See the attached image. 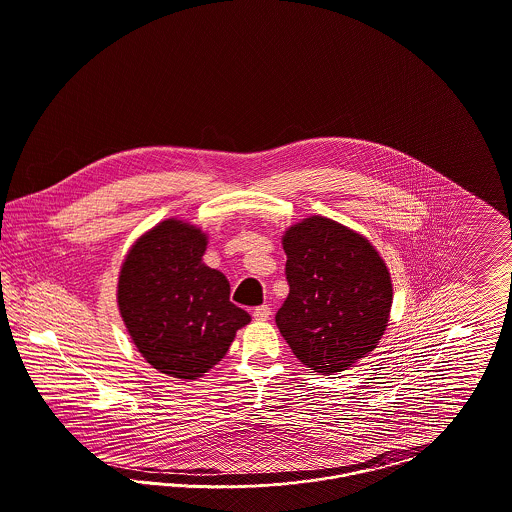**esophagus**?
Segmentation results:
<instances>
[{
	"mask_svg": "<svg viewBox=\"0 0 512 512\" xmlns=\"http://www.w3.org/2000/svg\"><path fill=\"white\" fill-rule=\"evenodd\" d=\"M253 318L255 320H259V322H265L270 318V307L268 305H261V307H257L255 311H253Z\"/></svg>",
	"mask_w": 512,
	"mask_h": 512,
	"instance_id": "obj_1",
	"label": "esophagus"
}]
</instances>
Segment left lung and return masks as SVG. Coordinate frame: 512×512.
Returning <instances> with one entry per match:
<instances>
[{
  "instance_id": "left-lung-1",
  "label": "left lung",
  "mask_w": 512,
  "mask_h": 512,
  "mask_svg": "<svg viewBox=\"0 0 512 512\" xmlns=\"http://www.w3.org/2000/svg\"><path fill=\"white\" fill-rule=\"evenodd\" d=\"M290 293L276 324L293 355L338 374L378 347L390 322V268L361 232L320 215L282 236Z\"/></svg>"
}]
</instances>
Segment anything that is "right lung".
Returning a JSON list of instances; mask_svg holds the SVG:
<instances>
[{
    "label": "right lung",
    "instance_id": "obj_1",
    "mask_svg": "<svg viewBox=\"0 0 512 512\" xmlns=\"http://www.w3.org/2000/svg\"><path fill=\"white\" fill-rule=\"evenodd\" d=\"M207 244L192 222L161 220L128 249L117 284L119 313L140 355L186 382L219 365L251 320L230 303L226 276L203 263Z\"/></svg>",
    "mask_w": 512,
    "mask_h": 512
}]
</instances>
